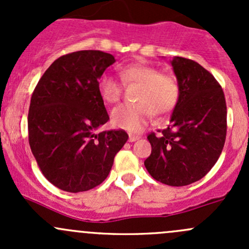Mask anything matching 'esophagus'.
Returning <instances> with one entry per match:
<instances>
[{"label": "esophagus", "mask_w": 249, "mask_h": 249, "mask_svg": "<svg viewBox=\"0 0 249 249\" xmlns=\"http://www.w3.org/2000/svg\"><path fill=\"white\" fill-rule=\"evenodd\" d=\"M139 139H140L139 136H135V135H131V134L129 135V141H130V142H135V141H137Z\"/></svg>", "instance_id": "34e87169"}]
</instances>
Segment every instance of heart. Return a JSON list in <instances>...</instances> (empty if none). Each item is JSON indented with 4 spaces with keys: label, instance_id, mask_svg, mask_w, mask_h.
Instances as JSON below:
<instances>
[{
    "label": "heart",
    "instance_id": "obj_1",
    "mask_svg": "<svg viewBox=\"0 0 249 249\" xmlns=\"http://www.w3.org/2000/svg\"><path fill=\"white\" fill-rule=\"evenodd\" d=\"M120 79L125 84L136 83V104H124L113 109L110 120L114 126L131 132H139L155 114H167L175 108L179 99L177 79L147 62H131L118 67ZM99 95L106 104H117L122 97V83L110 74H102L97 80Z\"/></svg>",
    "mask_w": 249,
    "mask_h": 249
}]
</instances>
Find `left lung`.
<instances>
[{"mask_svg": "<svg viewBox=\"0 0 249 249\" xmlns=\"http://www.w3.org/2000/svg\"><path fill=\"white\" fill-rule=\"evenodd\" d=\"M179 99L170 125L160 136L148 135L152 153L144 160L158 182L183 187L201 179L214 166L227 136V104L215 78L185 57L171 61Z\"/></svg>", "mask_w": 249, "mask_h": 249, "instance_id": "left-lung-1", "label": "left lung"}]
</instances>
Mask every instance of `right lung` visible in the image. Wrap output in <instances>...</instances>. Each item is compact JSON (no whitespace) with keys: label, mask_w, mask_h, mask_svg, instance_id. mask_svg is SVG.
I'll list each match as a JSON object with an SVG mask.
<instances>
[{"label":"right lung","mask_w":249,"mask_h":249,"mask_svg":"<svg viewBox=\"0 0 249 249\" xmlns=\"http://www.w3.org/2000/svg\"><path fill=\"white\" fill-rule=\"evenodd\" d=\"M112 54L79 50L55 60L37 83L27 126L31 152L44 177L69 193L101 184L129 136L96 130L109 120L97 80L114 64Z\"/></svg>","instance_id":"obj_1"}]
</instances>
